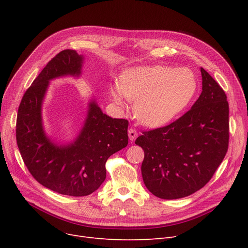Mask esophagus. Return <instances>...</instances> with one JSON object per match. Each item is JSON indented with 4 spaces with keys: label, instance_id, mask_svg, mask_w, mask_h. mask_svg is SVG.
Listing matches in <instances>:
<instances>
[{
    "label": "esophagus",
    "instance_id": "1",
    "mask_svg": "<svg viewBox=\"0 0 248 248\" xmlns=\"http://www.w3.org/2000/svg\"><path fill=\"white\" fill-rule=\"evenodd\" d=\"M127 133H128V138H129V140H131L132 141H134V140L137 139V137H138V133H137L136 129H134V128H129Z\"/></svg>",
    "mask_w": 248,
    "mask_h": 248
}]
</instances>
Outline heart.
I'll list each match as a JSON object with an SVG mask.
<instances>
[{"label":"heart","instance_id":"1","mask_svg":"<svg viewBox=\"0 0 248 248\" xmlns=\"http://www.w3.org/2000/svg\"><path fill=\"white\" fill-rule=\"evenodd\" d=\"M197 90V79L185 67L164 65L138 66L125 70L120 81L110 85V97L119 107L126 108L136 100L135 112L147 126H160L183 111Z\"/></svg>","mask_w":248,"mask_h":248}]
</instances>
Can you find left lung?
<instances>
[{
	"label": "left lung",
	"mask_w": 248,
	"mask_h": 248,
	"mask_svg": "<svg viewBox=\"0 0 248 248\" xmlns=\"http://www.w3.org/2000/svg\"><path fill=\"white\" fill-rule=\"evenodd\" d=\"M202 93L192 108L164 127L142 133L141 176L155 197H187L203 188L223 161L229 140V106L224 90L202 67Z\"/></svg>",
	"instance_id": "1"
}]
</instances>
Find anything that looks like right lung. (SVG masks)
<instances>
[{"mask_svg":"<svg viewBox=\"0 0 248 248\" xmlns=\"http://www.w3.org/2000/svg\"><path fill=\"white\" fill-rule=\"evenodd\" d=\"M84 56L63 50L52 58L26 91L17 115V144L31 175L44 187L81 197L96 191L107 177L106 163L128 144V122L103 113L96 100L88 101L79 133L68 142H57L46 133L42 106L51 80L79 78Z\"/></svg>","mask_w":248,"mask_h":248,"instance_id":"obj_1","label":"right lung"}]
</instances>
